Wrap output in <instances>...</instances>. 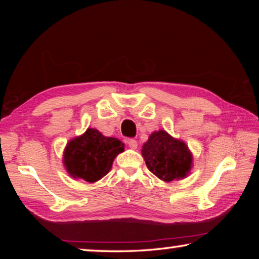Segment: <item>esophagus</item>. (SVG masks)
I'll list each match as a JSON object with an SVG mask.
<instances>
[{
    "instance_id": "obj_1",
    "label": "esophagus",
    "mask_w": 259,
    "mask_h": 259,
    "mask_svg": "<svg viewBox=\"0 0 259 259\" xmlns=\"http://www.w3.org/2000/svg\"><path fill=\"white\" fill-rule=\"evenodd\" d=\"M128 146L131 148V150H137L138 144L135 139H130V140H128Z\"/></svg>"
}]
</instances>
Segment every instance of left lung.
<instances>
[{
    "mask_svg": "<svg viewBox=\"0 0 259 259\" xmlns=\"http://www.w3.org/2000/svg\"><path fill=\"white\" fill-rule=\"evenodd\" d=\"M142 155L148 170L165 183L186 178L193 166V154L185 142L165 130L150 135L143 145Z\"/></svg>",
    "mask_w": 259,
    "mask_h": 259,
    "instance_id": "1",
    "label": "left lung"
}]
</instances>
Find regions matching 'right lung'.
Listing matches in <instances>:
<instances>
[{
	"label": "right lung",
	"mask_w": 259,
	"mask_h": 259,
	"mask_svg": "<svg viewBox=\"0 0 259 259\" xmlns=\"http://www.w3.org/2000/svg\"><path fill=\"white\" fill-rule=\"evenodd\" d=\"M124 151L120 139L106 137L99 130L88 128L67 143L63 154V163L69 176L96 183L109 172L113 161Z\"/></svg>",
	"instance_id": "obj_1"
}]
</instances>
